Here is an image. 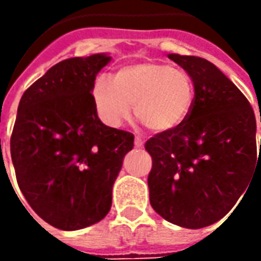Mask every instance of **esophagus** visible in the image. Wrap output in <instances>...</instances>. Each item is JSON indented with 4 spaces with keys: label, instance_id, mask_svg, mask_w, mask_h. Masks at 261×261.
<instances>
[{
    "label": "esophagus",
    "instance_id": "34e87169",
    "mask_svg": "<svg viewBox=\"0 0 261 261\" xmlns=\"http://www.w3.org/2000/svg\"><path fill=\"white\" fill-rule=\"evenodd\" d=\"M135 146L136 148H142L144 146V141L139 136H135Z\"/></svg>",
    "mask_w": 261,
    "mask_h": 261
}]
</instances>
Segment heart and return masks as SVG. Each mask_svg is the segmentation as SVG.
Listing matches in <instances>:
<instances>
[{
	"label": "heart",
	"mask_w": 261,
	"mask_h": 261,
	"mask_svg": "<svg viewBox=\"0 0 261 261\" xmlns=\"http://www.w3.org/2000/svg\"><path fill=\"white\" fill-rule=\"evenodd\" d=\"M195 97L190 76L185 71L158 62L123 66L115 80L97 78L93 98L106 125L120 126L135 116L154 132L174 129L186 119Z\"/></svg>",
	"instance_id": "heart-1"
}]
</instances>
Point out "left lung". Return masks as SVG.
I'll return each mask as SVG.
<instances>
[{
  "instance_id": "1",
  "label": "left lung",
  "mask_w": 261,
  "mask_h": 261,
  "mask_svg": "<svg viewBox=\"0 0 261 261\" xmlns=\"http://www.w3.org/2000/svg\"><path fill=\"white\" fill-rule=\"evenodd\" d=\"M168 58L192 78L195 97L180 125L146 141L149 202L168 222L197 229L224 218L261 174V139L257 156L253 107L212 62Z\"/></svg>"
}]
</instances>
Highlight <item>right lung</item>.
<instances>
[{"mask_svg":"<svg viewBox=\"0 0 261 261\" xmlns=\"http://www.w3.org/2000/svg\"><path fill=\"white\" fill-rule=\"evenodd\" d=\"M110 56L95 54L54 65L29 87L17 109L11 160L27 203L45 222L75 231L101 221L130 132L97 116L93 87Z\"/></svg>","mask_w":261,"mask_h":261,"instance_id":"add662e5","label":"right lung"}]
</instances>
